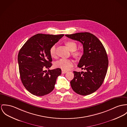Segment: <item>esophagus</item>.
<instances>
[{
	"mask_svg": "<svg viewBox=\"0 0 127 127\" xmlns=\"http://www.w3.org/2000/svg\"><path fill=\"white\" fill-rule=\"evenodd\" d=\"M61 72H62V73H66V72H67V71H66V70H63V69H62V71H61Z\"/></svg>",
	"mask_w": 127,
	"mask_h": 127,
	"instance_id": "esophagus-1",
	"label": "esophagus"
}]
</instances>
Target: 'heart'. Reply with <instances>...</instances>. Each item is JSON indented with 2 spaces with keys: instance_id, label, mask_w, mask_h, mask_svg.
Returning <instances> with one entry per match:
<instances>
[{
  "instance_id": "b5f03b06",
  "label": "heart",
  "mask_w": 127,
  "mask_h": 127,
  "mask_svg": "<svg viewBox=\"0 0 127 127\" xmlns=\"http://www.w3.org/2000/svg\"><path fill=\"white\" fill-rule=\"evenodd\" d=\"M66 44L71 52H74L77 47V44L73 41H68L66 42ZM50 54L52 57H55L56 55V46L53 45L50 49ZM74 56H79L80 53L79 52H75L73 53ZM73 65V61L70 59H61L56 61L55 64V66L56 68H61L63 70H68L71 68Z\"/></svg>"
}]
</instances>
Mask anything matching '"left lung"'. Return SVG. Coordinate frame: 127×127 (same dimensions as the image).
I'll list each match as a JSON object with an SVG mask.
<instances>
[{
    "mask_svg": "<svg viewBox=\"0 0 127 127\" xmlns=\"http://www.w3.org/2000/svg\"><path fill=\"white\" fill-rule=\"evenodd\" d=\"M65 36L80 42L84 48L78 67L86 71H73L74 76L70 82L71 87L79 95L91 94L101 86L105 77L108 66L106 50L101 41L90 33L81 32Z\"/></svg>",
    "mask_w": 127,
    "mask_h": 127,
    "instance_id": "obj_1",
    "label": "left lung"
}]
</instances>
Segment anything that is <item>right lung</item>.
<instances>
[{
	"label": "right lung",
	"mask_w": 127,
	"mask_h": 127,
	"mask_svg": "<svg viewBox=\"0 0 127 127\" xmlns=\"http://www.w3.org/2000/svg\"><path fill=\"white\" fill-rule=\"evenodd\" d=\"M37 34L28 39L20 50L18 55L21 81L28 91L37 96H42L55 88L61 69L57 68L45 72L52 66L50 48L64 36Z\"/></svg>",
	"instance_id": "add662e5"
}]
</instances>
